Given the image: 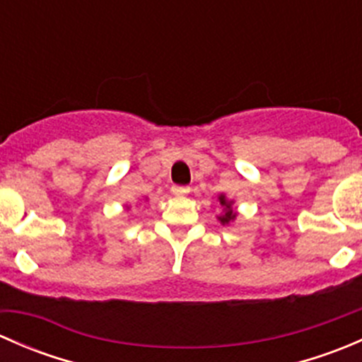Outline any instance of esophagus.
<instances>
[{"instance_id": "34e87169", "label": "esophagus", "mask_w": 362, "mask_h": 362, "mask_svg": "<svg viewBox=\"0 0 362 362\" xmlns=\"http://www.w3.org/2000/svg\"><path fill=\"white\" fill-rule=\"evenodd\" d=\"M171 192H173L175 196H187L189 192H191V187H182V185H173V187H171Z\"/></svg>"}]
</instances>
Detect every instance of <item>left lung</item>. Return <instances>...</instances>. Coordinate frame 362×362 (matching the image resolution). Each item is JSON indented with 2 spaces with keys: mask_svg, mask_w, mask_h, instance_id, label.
<instances>
[{
  "mask_svg": "<svg viewBox=\"0 0 362 362\" xmlns=\"http://www.w3.org/2000/svg\"><path fill=\"white\" fill-rule=\"evenodd\" d=\"M218 203H221V215L217 217V221L221 222L222 226H229L233 224V222L236 221V217H238V211L233 208V204H235V202L233 199H228L226 198V194H218Z\"/></svg>",
  "mask_w": 362,
  "mask_h": 362,
  "instance_id": "left-lung-1",
  "label": "left lung"
}]
</instances>
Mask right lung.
I'll use <instances>...</instances> for the list:
<instances>
[{
	"label": "right lung",
	"instance_id": "1",
	"mask_svg": "<svg viewBox=\"0 0 362 362\" xmlns=\"http://www.w3.org/2000/svg\"><path fill=\"white\" fill-rule=\"evenodd\" d=\"M129 208H131V206H127V204H126V210H129Z\"/></svg>",
	"mask_w": 362,
	"mask_h": 362
}]
</instances>
